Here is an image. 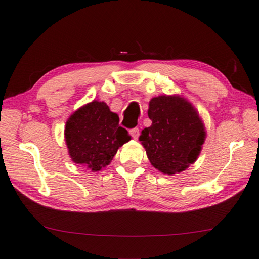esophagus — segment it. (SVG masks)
Returning <instances> with one entry per match:
<instances>
[{
  "instance_id": "esophagus-1",
  "label": "esophagus",
  "mask_w": 259,
  "mask_h": 259,
  "mask_svg": "<svg viewBox=\"0 0 259 259\" xmlns=\"http://www.w3.org/2000/svg\"><path fill=\"white\" fill-rule=\"evenodd\" d=\"M130 135L132 136V138L136 139V140H137V139L139 138V135H140V130H139L138 128L131 129V130H130Z\"/></svg>"
}]
</instances>
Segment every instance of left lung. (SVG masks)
Segmentation results:
<instances>
[{
  "mask_svg": "<svg viewBox=\"0 0 259 259\" xmlns=\"http://www.w3.org/2000/svg\"><path fill=\"white\" fill-rule=\"evenodd\" d=\"M152 124L141 131L139 140L151 164L164 174L180 173L194 164L205 139L204 125L186 98L161 95L150 101Z\"/></svg>",
  "mask_w": 259,
  "mask_h": 259,
  "instance_id": "1",
  "label": "left lung"
}]
</instances>
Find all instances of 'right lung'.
<instances>
[{"instance_id":"right-lung-1","label":"right lung","mask_w":259,"mask_h":259,"mask_svg":"<svg viewBox=\"0 0 259 259\" xmlns=\"http://www.w3.org/2000/svg\"><path fill=\"white\" fill-rule=\"evenodd\" d=\"M64 138L72 161L92 171L108 165L118 149L131 139L119 125L118 115L98 101L73 112L66 121Z\"/></svg>"}]
</instances>
